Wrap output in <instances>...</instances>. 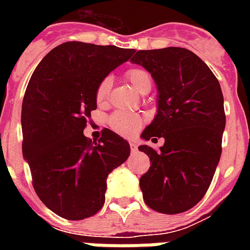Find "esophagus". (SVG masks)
Segmentation results:
<instances>
[{
    "instance_id": "1",
    "label": "esophagus",
    "mask_w": 250,
    "mask_h": 250,
    "mask_svg": "<svg viewBox=\"0 0 250 250\" xmlns=\"http://www.w3.org/2000/svg\"><path fill=\"white\" fill-rule=\"evenodd\" d=\"M130 148L132 154H136V152H138V146H136L135 143H132V142L130 143Z\"/></svg>"
}]
</instances>
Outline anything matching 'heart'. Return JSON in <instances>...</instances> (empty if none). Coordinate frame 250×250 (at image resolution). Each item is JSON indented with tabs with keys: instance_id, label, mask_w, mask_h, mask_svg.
I'll use <instances>...</instances> for the list:
<instances>
[{
	"instance_id": "heart-1",
	"label": "heart",
	"mask_w": 250,
	"mask_h": 250,
	"mask_svg": "<svg viewBox=\"0 0 250 250\" xmlns=\"http://www.w3.org/2000/svg\"><path fill=\"white\" fill-rule=\"evenodd\" d=\"M125 77L128 79L131 85L134 87L135 91L141 93L143 91L151 88V76L146 69L142 68H132L128 69L125 73ZM109 89H111V77H104L102 82L99 83L98 89H96V100L99 104H103L107 98H108ZM142 118L136 114H130L125 111H118L115 114L111 115L109 118V125L118 134L125 136H130L135 132L142 125Z\"/></svg>"
}]
</instances>
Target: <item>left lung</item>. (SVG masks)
I'll return each mask as SVG.
<instances>
[{
    "label": "left lung",
    "instance_id": "1",
    "mask_svg": "<svg viewBox=\"0 0 250 250\" xmlns=\"http://www.w3.org/2000/svg\"><path fill=\"white\" fill-rule=\"evenodd\" d=\"M131 62L151 73L158 91L157 115L141 138L165 139L159 150L138 147L151 162L139 181L143 199L163 214L184 213L204 198L220 162L225 130L220 83L185 48L138 51Z\"/></svg>",
    "mask_w": 250,
    "mask_h": 250
}]
</instances>
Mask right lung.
<instances>
[{
    "label": "right lung",
    "instance_id": "1",
    "mask_svg": "<svg viewBox=\"0 0 250 250\" xmlns=\"http://www.w3.org/2000/svg\"><path fill=\"white\" fill-rule=\"evenodd\" d=\"M134 49L68 41L36 66L21 112L22 155L33 188L48 209L65 220L96 214L107 177L130 155V145L104 128L99 143L83 134L96 105L99 83L130 60Z\"/></svg>",
    "mask_w": 250,
    "mask_h": 250
}]
</instances>
